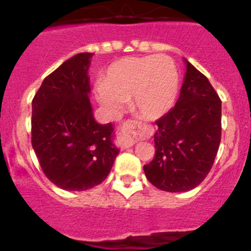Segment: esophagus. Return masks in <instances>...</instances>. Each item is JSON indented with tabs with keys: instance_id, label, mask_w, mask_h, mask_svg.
Masks as SVG:
<instances>
[{
	"instance_id": "esophagus-1",
	"label": "esophagus",
	"mask_w": 251,
	"mask_h": 251,
	"mask_svg": "<svg viewBox=\"0 0 251 251\" xmlns=\"http://www.w3.org/2000/svg\"><path fill=\"white\" fill-rule=\"evenodd\" d=\"M141 123L137 120H126L120 128L118 136V144L120 148H130L138 140Z\"/></svg>"
}]
</instances>
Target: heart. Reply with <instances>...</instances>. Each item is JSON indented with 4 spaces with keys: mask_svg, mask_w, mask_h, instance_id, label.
<instances>
[{
    "mask_svg": "<svg viewBox=\"0 0 251 251\" xmlns=\"http://www.w3.org/2000/svg\"><path fill=\"white\" fill-rule=\"evenodd\" d=\"M178 90V73L169 55L121 58L105 72L96 86L98 102L113 113L131 98L132 108L148 119H156L173 107Z\"/></svg>",
    "mask_w": 251,
    "mask_h": 251,
    "instance_id": "obj_1",
    "label": "heart"
}]
</instances>
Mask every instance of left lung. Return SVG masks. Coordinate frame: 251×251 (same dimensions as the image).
I'll list each match as a JSON object with an SVG mask.
<instances>
[{"label":"left lung","mask_w":251,"mask_h":251,"mask_svg":"<svg viewBox=\"0 0 251 251\" xmlns=\"http://www.w3.org/2000/svg\"><path fill=\"white\" fill-rule=\"evenodd\" d=\"M178 100L155 121V155L147 178L165 192L196 188L211 170L221 142V100L207 77L186 60Z\"/></svg>","instance_id":"left-lung-1"}]
</instances>
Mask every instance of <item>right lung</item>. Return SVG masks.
Here are the masks:
<instances>
[{
  "mask_svg": "<svg viewBox=\"0 0 251 251\" xmlns=\"http://www.w3.org/2000/svg\"><path fill=\"white\" fill-rule=\"evenodd\" d=\"M91 57L78 53L65 60L45 77L32 100V148L47 178L65 191L102 183L119 154L111 124L100 125L93 119Z\"/></svg>",
  "mask_w": 251,
  "mask_h": 251,
  "instance_id": "add662e5",
  "label": "right lung"
}]
</instances>
